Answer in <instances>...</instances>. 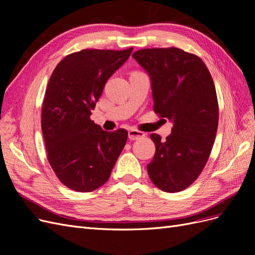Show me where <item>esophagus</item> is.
Masks as SVG:
<instances>
[{
    "label": "esophagus",
    "instance_id": "34e87169",
    "mask_svg": "<svg viewBox=\"0 0 255 255\" xmlns=\"http://www.w3.org/2000/svg\"><path fill=\"white\" fill-rule=\"evenodd\" d=\"M145 136V134L143 132H140V130L138 129H129L128 130V138L130 140H138V139H141Z\"/></svg>",
    "mask_w": 255,
    "mask_h": 255
}]
</instances>
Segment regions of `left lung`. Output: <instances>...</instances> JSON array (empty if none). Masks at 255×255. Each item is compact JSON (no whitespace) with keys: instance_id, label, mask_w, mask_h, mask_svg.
I'll return each instance as SVG.
<instances>
[{"instance_id":"obj_1","label":"left lung","mask_w":255,"mask_h":255,"mask_svg":"<svg viewBox=\"0 0 255 255\" xmlns=\"http://www.w3.org/2000/svg\"><path fill=\"white\" fill-rule=\"evenodd\" d=\"M132 56L151 78L154 113L173 122L165 140L150 136L156 150L146 165L149 176L161 190L182 191L202 172L215 142L219 107L213 78L201 58L174 47Z\"/></svg>"}]
</instances>
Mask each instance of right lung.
<instances>
[{
  "label": "right lung",
  "mask_w": 255,
  "mask_h": 255,
  "mask_svg": "<svg viewBox=\"0 0 255 255\" xmlns=\"http://www.w3.org/2000/svg\"><path fill=\"white\" fill-rule=\"evenodd\" d=\"M133 48L85 49L61 59L45 89L41 129L48 160L58 180L89 192L110 179L128 140V130L106 132L90 119L105 83Z\"/></svg>",
  "instance_id": "right-lung-1"
}]
</instances>
